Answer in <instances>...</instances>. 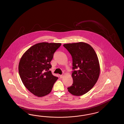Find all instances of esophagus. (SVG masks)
Segmentation results:
<instances>
[{"label":"esophagus","instance_id":"1","mask_svg":"<svg viewBox=\"0 0 124 124\" xmlns=\"http://www.w3.org/2000/svg\"><path fill=\"white\" fill-rule=\"evenodd\" d=\"M63 75H60V78H63Z\"/></svg>","mask_w":124,"mask_h":124}]
</instances>
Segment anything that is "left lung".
I'll use <instances>...</instances> for the list:
<instances>
[{"label": "left lung", "mask_w": 124, "mask_h": 124, "mask_svg": "<svg viewBox=\"0 0 124 124\" xmlns=\"http://www.w3.org/2000/svg\"><path fill=\"white\" fill-rule=\"evenodd\" d=\"M72 58L73 84L69 92L75 96L87 93L96 84L100 74L97 55L89 44L79 42L64 44Z\"/></svg>", "instance_id": "8db88e82"}]
</instances>
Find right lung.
Masks as SVG:
<instances>
[{"label": "right lung", "mask_w": 124, "mask_h": 124, "mask_svg": "<svg viewBox=\"0 0 124 124\" xmlns=\"http://www.w3.org/2000/svg\"><path fill=\"white\" fill-rule=\"evenodd\" d=\"M60 43H40L30 47L22 56L19 73L26 88L35 96L43 97L51 92L58 77L49 69L50 62Z\"/></svg>", "instance_id": "obj_1"}]
</instances>
